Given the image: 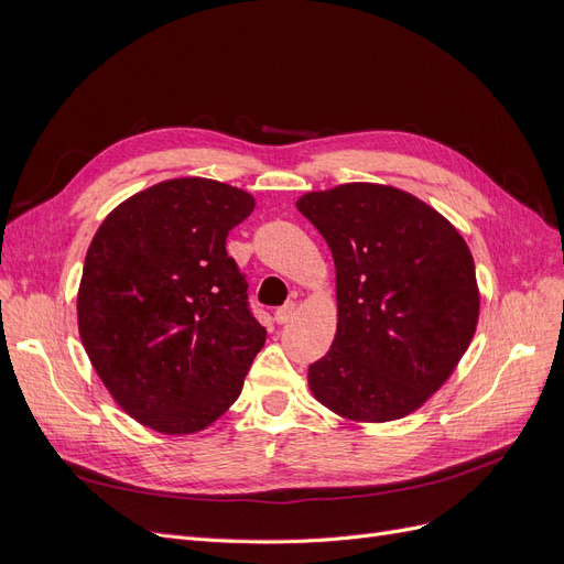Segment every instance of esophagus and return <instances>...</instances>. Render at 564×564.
<instances>
[{
	"instance_id": "esophagus-1",
	"label": "esophagus",
	"mask_w": 564,
	"mask_h": 564,
	"mask_svg": "<svg viewBox=\"0 0 564 564\" xmlns=\"http://www.w3.org/2000/svg\"><path fill=\"white\" fill-rule=\"evenodd\" d=\"M296 315V305L294 303H284L282 308H278L275 311V319H278V324H286L289 319H292Z\"/></svg>"
}]
</instances>
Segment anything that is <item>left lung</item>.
<instances>
[{
  "instance_id": "obj_1",
  "label": "left lung",
  "mask_w": 564,
  "mask_h": 564,
  "mask_svg": "<svg viewBox=\"0 0 564 564\" xmlns=\"http://www.w3.org/2000/svg\"><path fill=\"white\" fill-rule=\"evenodd\" d=\"M296 207L336 265L338 327L329 352L308 367L313 395L350 421L416 412L452 377L477 327L466 240L392 185H336L305 193Z\"/></svg>"
}]
</instances>
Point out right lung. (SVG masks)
Here are the masks:
<instances>
[{"label":"right lung","mask_w":564,"mask_h":564,"mask_svg":"<svg viewBox=\"0 0 564 564\" xmlns=\"http://www.w3.org/2000/svg\"><path fill=\"white\" fill-rule=\"evenodd\" d=\"M253 207L240 187L172 178L119 204L94 235L77 294L82 344L115 402L152 431L212 425L265 344L226 251Z\"/></svg>","instance_id":"obj_1"}]
</instances>
